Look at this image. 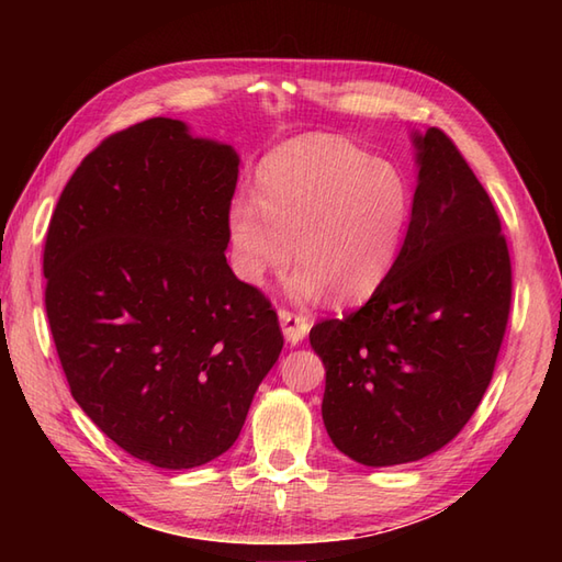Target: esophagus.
<instances>
[{
    "label": "esophagus",
    "mask_w": 562,
    "mask_h": 562,
    "mask_svg": "<svg viewBox=\"0 0 562 562\" xmlns=\"http://www.w3.org/2000/svg\"><path fill=\"white\" fill-rule=\"evenodd\" d=\"M280 324H282V330H284V338H288L290 342H300L306 338L308 328H312V321H308V316L304 314H294L290 312V308H280Z\"/></svg>",
    "instance_id": "obj_1"
}]
</instances>
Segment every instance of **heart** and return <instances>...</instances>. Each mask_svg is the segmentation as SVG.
Returning <instances> with one entry per match:
<instances>
[{
  "label": "heart",
  "instance_id": "obj_1",
  "mask_svg": "<svg viewBox=\"0 0 562 562\" xmlns=\"http://www.w3.org/2000/svg\"><path fill=\"white\" fill-rule=\"evenodd\" d=\"M408 212L411 188L393 164L338 137L294 139L262 166L258 198L232 202L234 266L262 282L296 254V296L328 288L336 300H357L386 278Z\"/></svg>",
  "mask_w": 562,
  "mask_h": 562
}]
</instances>
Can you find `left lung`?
Returning <instances> with one entry per match:
<instances>
[{
	"label": "left lung",
	"mask_w": 562,
	"mask_h": 562,
	"mask_svg": "<svg viewBox=\"0 0 562 562\" xmlns=\"http://www.w3.org/2000/svg\"><path fill=\"white\" fill-rule=\"evenodd\" d=\"M417 145L408 234L374 294L308 333L326 364L324 423L342 453L396 465L457 437L491 384L512 262L491 195L447 133Z\"/></svg>",
	"instance_id": "left-lung-1"
}]
</instances>
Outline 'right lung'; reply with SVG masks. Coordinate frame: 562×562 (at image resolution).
<instances>
[{"mask_svg":"<svg viewBox=\"0 0 562 562\" xmlns=\"http://www.w3.org/2000/svg\"><path fill=\"white\" fill-rule=\"evenodd\" d=\"M236 178L229 145L149 117L81 159L47 226L45 312L71 396L159 469L229 449L284 345L224 256Z\"/></svg>","mask_w":562,"mask_h":562,"instance_id":"add662e5","label":"right lung"}]
</instances>
